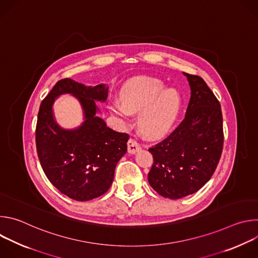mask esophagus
Returning <instances> with one entry per match:
<instances>
[{"label":"esophagus","mask_w":258,"mask_h":258,"mask_svg":"<svg viewBox=\"0 0 258 258\" xmlns=\"http://www.w3.org/2000/svg\"><path fill=\"white\" fill-rule=\"evenodd\" d=\"M141 149V145L135 140V139H130L127 142V151L130 154H135Z\"/></svg>","instance_id":"esophagus-1"}]
</instances>
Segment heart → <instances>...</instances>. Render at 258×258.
<instances>
[{"label": "heart", "instance_id": "b5f03b06", "mask_svg": "<svg viewBox=\"0 0 258 258\" xmlns=\"http://www.w3.org/2000/svg\"><path fill=\"white\" fill-rule=\"evenodd\" d=\"M119 95L121 103L110 105L111 112L121 118L139 112L138 124L146 137L165 134L180 111V94L174 89L164 90L163 83L154 78L132 79L122 86Z\"/></svg>", "mask_w": 258, "mask_h": 258}]
</instances>
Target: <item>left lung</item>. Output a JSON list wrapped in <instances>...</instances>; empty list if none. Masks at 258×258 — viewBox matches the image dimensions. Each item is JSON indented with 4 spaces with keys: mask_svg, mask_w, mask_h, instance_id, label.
Wrapping results in <instances>:
<instances>
[{
    "mask_svg": "<svg viewBox=\"0 0 258 258\" xmlns=\"http://www.w3.org/2000/svg\"><path fill=\"white\" fill-rule=\"evenodd\" d=\"M191 88L185 118L149 152L154 163L150 186L162 197L179 199L200 190L212 176L223 152L220 104L198 76L183 72Z\"/></svg>",
    "mask_w": 258,
    "mask_h": 258,
    "instance_id": "1",
    "label": "left lung"
}]
</instances>
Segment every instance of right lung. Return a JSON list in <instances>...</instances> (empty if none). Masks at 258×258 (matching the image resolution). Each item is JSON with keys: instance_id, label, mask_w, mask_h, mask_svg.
Listing matches in <instances>:
<instances>
[{"instance_id": "obj_1", "label": "right lung", "mask_w": 258, "mask_h": 258, "mask_svg": "<svg viewBox=\"0 0 258 258\" xmlns=\"http://www.w3.org/2000/svg\"><path fill=\"white\" fill-rule=\"evenodd\" d=\"M70 93L80 101L85 121L73 130L57 125L52 114L54 99ZM108 87H88L70 79L59 81L43 100L35 128V144L42 168L62 194L77 201H88L106 193L119 159L127 151L130 136L107 126L97 116L96 101L104 102Z\"/></svg>"}]
</instances>
